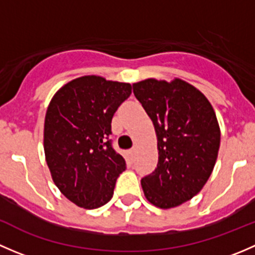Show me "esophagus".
I'll return each instance as SVG.
<instances>
[{
	"mask_svg": "<svg viewBox=\"0 0 255 255\" xmlns=\"http://www.w3.org/2000/svg\"><path fill=\"white\" fill-rule=\"evenodd\" d=\"M128 154H129V159H130V161L134 160V158H135V148L130 149V150L128 151Z\"/></svg>",
	"mask_w": 255,
	"mask_h": 255,
	"instance_id": "obj_1",
	"label": "esophagus"
}]
</instances>
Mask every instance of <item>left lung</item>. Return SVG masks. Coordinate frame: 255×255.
<instances>
[{
  "instance_id": "8db88e82",
  "label": "left lung",
  "mask_w": 255,
  "mask_h": 255,
  "mask_svg": "<svg viewBox=\"0 0 255 255\" xmlns=\"http://www.w3.org/2000/svg\"><path fill=\"white\" fill-rule=\"evenodd\" d=\"M133 92L158 138V165L140 181L144 196L156 207H176L199 194L212 173L221 142L216 113L184 80L146 79L133 84Z\"/></svg>"
}]
</instances>
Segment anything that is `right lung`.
Returning <instances> with one entry per match:
<instances>
[{
	"label": "right lung",
	"mask_w": 255,
	"mask_h": 255,
	"mask_svg": "<svg viewBox=\"0 0 255 255\" xmlns=\"http://www.w3.org/2000/svg\"><path fill=\"white\" fill-rule=\"evenodd\" d=\"M130 94V84L89 75L64 85L49 104L45 160L54 184L79 207L106 205L126 170L125 159L109 137L113 115Z\"/></svg>",
	"instance_id": "right-lung-1"
}]
</instances>
